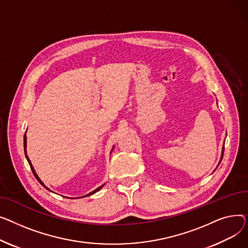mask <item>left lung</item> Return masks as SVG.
<instances>
[{"instance_id":"left-lung-1","label":"left lung","mask_w":248,"mask_h":248,"mask_svg":"<svg viewBox=\"0 0 248 248\" xmlns=\"http://www.w3.org/2000/svg\"><path fill=\"white\" fill-rule=\"evenodd\" d=\"M223 153H224V146H223V149H222V154H221V159H220V162H221L222 157H223Z\"/></svg>"}]
</instances>
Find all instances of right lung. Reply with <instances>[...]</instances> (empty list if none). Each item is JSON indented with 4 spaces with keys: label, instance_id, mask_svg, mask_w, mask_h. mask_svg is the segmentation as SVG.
Segmentation results:
<instances>
[{
    "label": "right lung",
    "instance_id": "1",
    "mask_svg": "<svg viewBox=\"0 0 248 248\" xmlns=\"http://www.w3.org/2000/svg\"><path fill=\"white\" fill-rule=\"evenodd\" d=\"M26 146H27V138H26V134H25V136H24V150H25V155H26V158H27V160H28V162H29V164H30V167H31V169H32V171H33V174H34V175H35V177H36V179L44 186V187H45L46 189H48V190H49V188L48 187H46L45 185H44V183L41 181V179L38 177V175H37V173L35 172V170H34V167L32 166V163H31V161H30V159H29V157H28V155H27V151H26ZM102 187H103V185H102V186H100V187H98L97 189H96V190H94V191H92L91 193H89V194H87V195H85V196H89V195H92V194H94V193H96L97 191H99L100 190V189L102 188ZM84 197V196H83Z\"/></svg>",
    "mask_w": 248,
    "mask_h": 248
}]
</instances>
